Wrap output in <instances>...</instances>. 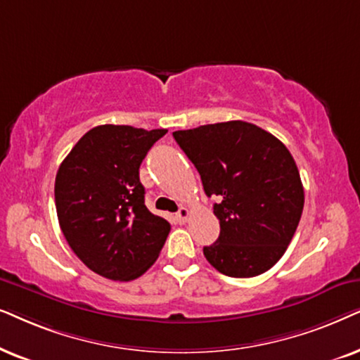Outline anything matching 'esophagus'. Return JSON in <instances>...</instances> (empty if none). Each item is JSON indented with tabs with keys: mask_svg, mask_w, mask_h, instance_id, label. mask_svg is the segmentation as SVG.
Instances as JSON below:
<instances>
[{
	"mask_svg": "<svg viewBox=\"0 0 360 360\" xmlns=\"http://www.w3.org/2000/svg\"><path fill=\"white\" fill-rule=\"evenodd\" d=\"M177 219H179V222H188V219H189V215H191V212H189V209H186V207H181L179 210H177Z\"/></svg>",
	"mask_w": 360,
	"mask_h": 360,
	"instance_id": "1",
	"label": "esophagus"
}]
</instances>
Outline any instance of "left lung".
<instances>
[{"instance_id": "left-lung-1", "label": "left lung", "mask_w": 360, "mask_h": 360, "mask_svg": "<svg viewBox=\"0 0 360 360\" xmlns=\"http://www.w3.org/2000/svg\"><path fill=\"white\" fill-rule=\"evenodd\" d=\"M215 195L220 236L204 255L232 278L262 275L283 257L298 227L304 191L283 143L253 123L202 124L172 133Z\"/></svg>"}]
</instances>
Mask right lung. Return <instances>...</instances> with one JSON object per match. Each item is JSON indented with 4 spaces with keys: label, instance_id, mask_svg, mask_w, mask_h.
<instances>
[{
    "label": "right lung",
    "instance_id": "obj_1",
    "mask_svg": "<svg viewBox=\"0 0 360 360\" xmlns=\"http://www.w3.org/2000/svg\"><path fill=\"white\" fill-rule=\"evenodd\" d=\"M166 133L100 124L59 166L54 195L60 230L75 255L100 276L135 280L165 245L171 225L145 205L140 165Z\"/></svg>",
    "mask_w": 360,
    "mask_h": 360
}]
</instances>
